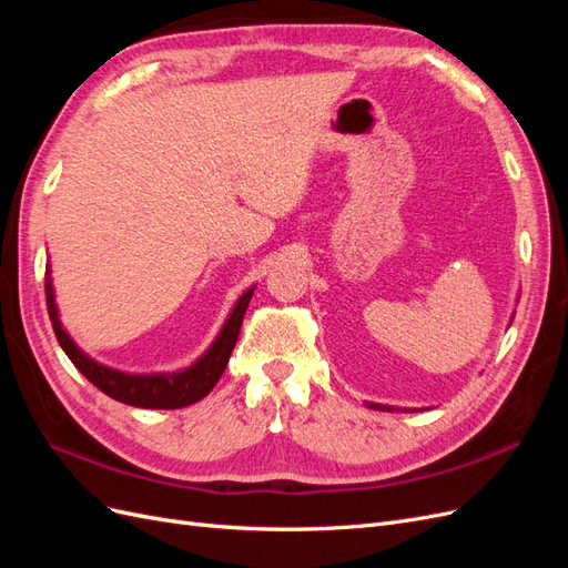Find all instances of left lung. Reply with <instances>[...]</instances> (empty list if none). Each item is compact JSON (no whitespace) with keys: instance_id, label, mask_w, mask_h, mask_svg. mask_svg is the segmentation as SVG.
Instances as JSON below:
<instances>
[{"instance_id":"left-lung-1","label":"left lung","mask_w":568,"mask_h":568,"mask_svg":"<svg viewBox=\"0 0 568 568\" xmlns=\"http://www.w3.org/2000/svg\"><path fill=\"white\" fill-rule=\"evenodd\" d=\"M369 407H374V409H393L388 405H376V403H369Z\"/></svg>"}]
</instances>
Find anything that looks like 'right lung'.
<instances>
[{"label":"right lung","mask_w":568,"mask_h":568,"mask_svg":"<svg viewBox=\"0 0 568 568\" xmlns=\"http://www.w3.org/2000/svg\"><path fill=\"white\" fill-rule=\"evenodd\" d=\"M44 294H47V311L51 326H54V334L61 343L65 355L71 357V363L82 372L88 379L101 390L106 393L109 398L125 403L132 407H146V409H180L186 405H194L201 398H205L217 384V379L225 372L230 355L236 346L239 329H242V322L246 315L248 301L253 296V288L236 301L232 313L222 326V332L213 341V346L205 351L192 367L173 374H128L120 369H111L106 365H99L97 359L84 355L75 341L68 336V332L61 326L57 301H54V286H51V277L47 270V282H44Z\"/></svg>","instance_id":"add662e5"}]
</instances>
